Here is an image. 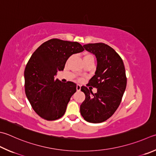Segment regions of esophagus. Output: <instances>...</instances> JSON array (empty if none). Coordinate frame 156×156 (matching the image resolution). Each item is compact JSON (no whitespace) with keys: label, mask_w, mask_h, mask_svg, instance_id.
Listing matches in <instances>:
<instances>
[{"label":"esophagus","mask_w":156,"mask_h":156,"mask_svg":"<svg viewBox=\"0 0 156 156\" xmlns=\"http://www.w3.org/2000/svg\"><path fill=\"white\" fill-rule=\"evenodd\" d=\"M76 89H77V91H80L81 90V86L80 85H77V87H76Z\"/></svg>","instance_id":"obj_1"}]
</instances>
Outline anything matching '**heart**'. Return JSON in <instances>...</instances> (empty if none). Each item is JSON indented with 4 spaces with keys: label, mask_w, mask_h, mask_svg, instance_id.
Returning a JSON list of instances; mask_svg holds the SVG:
<instances>
[{
    "label": "heart",
    "mask_w": 156,
    "mask_h": 156,
    "mask_svg": "<svg viewBox=\"0 0 156 156\" xmlns=\"http://www.w3.org/2000/svg\"><path fill=\"white\" fill-rule=\"evenodd\" d=\"M92 55H90V54H86L84 55V58H87V57H92Z\"/></svg>",
    "instance_id": "1"
}]
</instances>
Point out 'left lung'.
Masks as SVG:
<instances>
[{
  "label": "left lung",
  "instance_id": "left-lung-1",
  "mask_svg": "<svg viewBox=\"0 0 156 156\" xmlns=\"http://www.w3.org/2000/svg\"><path fill=\"white\" fill-rule=\"evenodd\" d=\"M83 48L96 58L95 75L88 84L96 87L97 92L81 87L86 98L80 113L88 122L101 123L113 115L122 101L127 83L124 64L119 54L105 43H89Z\"/></svg>",
  "mask_w": 156,
  "mask_h": 156
}]
</instances>
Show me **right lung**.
<instances>
[{"label":"right lung","mask_w":156,"mask_h":156,"mask_svg":"<svg viewBox=\"0 0 156 156\" xmlns=\"http://www.w3.org/2000/svg\"><path fill=\"white\" fill-rule=\"evenodd\" d=\"M83 50L77 42L52 39L43 43L31 55L24 70L25 92L41 117L52 121L65 113L77 85L72 81L62 83L55 77L58 71L64 70L70 55Z\"/></svg>","instance_id":"1"}]
</instances>
